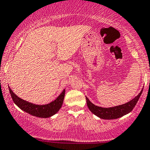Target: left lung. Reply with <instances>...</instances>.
Returning <instances> with one entry per match:
<instances>
[{
  "label": "left lung",
  "instance_id": "left-lung-1",
  "mask_svg": "<svg viewBox=\"0 0 150 150\" xmlns=\"http://www.w3.org/2000/svg\"><path fill=\"white\" fill-rule=\"evenodd\" d=\"M142 91L143 89H142L139 94L137 96H136L134 99H132L131 101L128 102V103H125V104L121 105H117L110 108L99 107V106H97L95 104H93L88 99V98L86 97V104H87L88 108L90 110L91 112L99 117V118L105 120L117 119V118H121L123 115L129 113L132 110L133 108L137 105L139 99L142 93Z\"/></svg>",
  "mask_w": 150,
  "mask_h": 150
}]
</instances>
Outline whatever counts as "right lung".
<instances>
[{
  "label": "right lung",
  "instance_id": "right-lung-1",
  "mask_svg": "<svg viewBox=\"0 0 150 150\" xmlns=\"http://www.w3.org/2000/svg\"><path fill=\"white\" fill-rule=\"evenodd\" d=\"M8 89L13 103L20 109L33 116L42 118H50L59 111V110L62 107L64 100L65 92H66L64 89V91L60 94L59 96L53 101L50 102V103L45 105H37L18 98L16 94L13 93V91L9 86Z\"/></svg>",
  "mask_w": 150,
  "mask_h": 150
}]
</instances>
